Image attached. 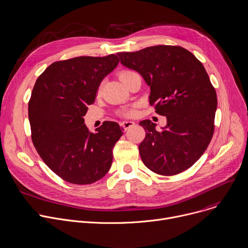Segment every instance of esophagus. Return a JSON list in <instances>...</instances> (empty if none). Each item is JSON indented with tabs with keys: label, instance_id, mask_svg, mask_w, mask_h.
Listing matches in <instances>:
<instances>
[{
	"label": "esophagus",
	"instance_id": "esophagus-1",
	"mask_svg": "<svg viewBox=\"0 0 248 248\" xmlns=\"http://www.w3.org/2000/svg\"><path fill=\"white\" fill-rule=\"evenodd\" d=\"M135 125H136V123H135L134 121H129V120H127V121L122 122V127H123L125 130H127V129H129V128H131V127H133V126H135Z\"/></svg>",
	"mask_w": 248,
	"mask_h": 248
}]
</instances>
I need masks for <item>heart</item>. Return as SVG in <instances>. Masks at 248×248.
Segmentation results:
<instances>
[{"label": "heart", "mask_w": 248, "mask_h": 248, "mask_svg": "<svg viewBox=\"0 0 248 248\" xmlns=\"http://www.w3.org/2000/svg\"><path fill=\"white\" fill-rule=\"evenodd\" d=\"M133 72L132 71H123L119 74V78L120 80L122 81L124 78H126L127 76H129L130 74H132ZM134 114V111L133 110H128V111H124L123 112V115H126V116H132Z\"/></svg>", "instance_id": "obj_1"}]
</instances>
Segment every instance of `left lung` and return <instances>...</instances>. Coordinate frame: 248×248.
Wrapping results in <instances>:
<instances>
[{
  "label": "left lung",
  "mask_w": 248,
  "mask_h": 248,
  "mask_svg": "<svg viewBox=\"0 0 248 248\" xmlns=\"http://www.w3.org/2000/svg\"><path fill=\"white\" fill-rule=\"evenodd\" d=\"M121 64L139 72L151 88L150 104L166 116L167 124L142 120L145 138L139 151L153 172L172 176L192 166L212 139L217 94L202 65L179 46H154L133 53H118Z\"/></svg>",
  "instance_id": "8db88e82"
}]
</instances>
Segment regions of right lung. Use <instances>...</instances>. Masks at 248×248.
I'll return each mask as SVG.
<instances>
[{"instance_id":"1","label":"right lung","mask_w":248,"mask_h":248,"mask_svg":"<svg viewBox=\"0 0 248 248\" xmlns=\"http://www.w3.org/2000/svg\"><path fill=\"white\" fill-rule=\"evenodd\" d=\"M118 62L115 55L57 62L34 85L28 104L33 144L46 166L68 183L93 184L110 169L112 150L123 129L106 121L91 133L84 116L102 81Z\"/></svg>"}]
</instances>
